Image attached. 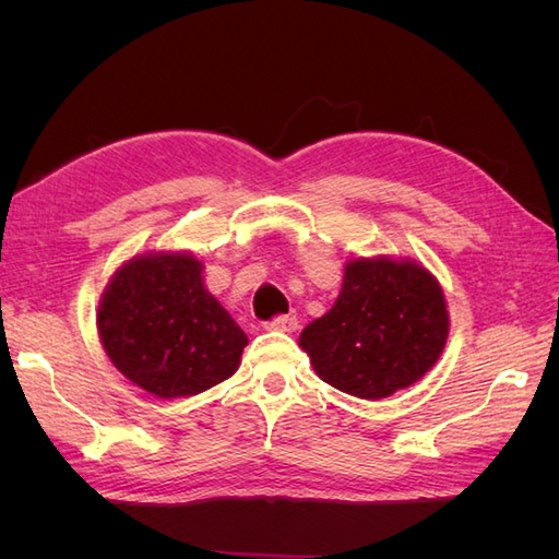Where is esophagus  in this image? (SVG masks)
Masks as SVG:
<instances>
[{
    "label": "esophagus",
    "mask_w": 559,
    "mask_h": 559,
    "mask_svg": "<svg viewBox=\"0 0 559 559\" xmlns=\"http://www.w3.org/2000/svg\"><path fill=\"white\" fill-rule=\"evenodd\" d=\"M296 326H298V319L292 317V314H277V317L267 324L270 331H284V333L296 331Z\"/></svg>",
    "instance_id": "esophagus-1"
}]
</instances>
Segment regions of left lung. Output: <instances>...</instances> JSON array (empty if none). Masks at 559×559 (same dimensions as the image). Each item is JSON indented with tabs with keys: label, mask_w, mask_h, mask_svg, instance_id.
Here are the masks:
<instances>
[{
	"label": "left lung",
	"mask_w": 559,
	"mask_h": 559,
	"mask_svg": "<svg viewBox=\"0 0 559 559\" xmlns=\"http://www.w3.org/2000/svg\"><path fill=\"white\" fill-rule=\"evenodd\" d=\"M448 331L443 289L425 265L354 259L333 308L302 329L298 345L321 380L378 401L425 378Z\"/></svg>",
	"instance_id": "8db88e82"
}]
</instances>
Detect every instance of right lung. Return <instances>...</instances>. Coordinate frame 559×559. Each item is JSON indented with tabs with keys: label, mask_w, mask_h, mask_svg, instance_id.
I'll use <instances>...</instances> for the list:
<instances>
[{
	"label": "right lung",
	"mask_w": 559,
	"mask_h": 559,
	"mask_svg": "<svg viewBox=\"0 0 559 559\" xmlns=\"http://www.w3.org/2000/svg\"><path fill=\"white\" fill-rule=\"evenodd\" d=\"M111 364L144 392L181 399L228 380L247 345L202 284L193 253H142L118 267L97 308Z\"/></svg>",
	"instance_id": "1"
}]
</instances>
